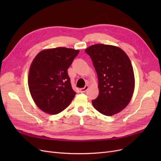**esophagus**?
<instances>
[{"label": "esophagus", "mask_w": 161, "mask_h": 161, "mask_svg": "<svg viewBox=\"0 0 161 161\" xmlns=\"http://www.w3.org/2000/svg\"><path fill=\"white\" fill-rule=\"evenodd\" d=\"M88 89H89V86L88 85H85V86L84 87V88L80 89V92H85L87 90H88Z\"/></svg>", "instance_id": "obj_1"}]
</instances>
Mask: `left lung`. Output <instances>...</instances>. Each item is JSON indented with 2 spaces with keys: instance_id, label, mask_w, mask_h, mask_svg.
Here are the masks:
<instances>
[{
  "instance_id": "8db88e82",
  "label": "left lung",
  "mask_w": 161,
  "mask_h": 161,
  "mask_svg": "<svg viewBox=\"0 0 161 161\" xmlns=\"http://www.w3.org/2000/svg\"><path fill=\"white\" fill-rule=\"evenodd\" d=\"M85 52L92 60L99 80V93L92 100L94 108L111 116L128 105L134 90V75L130 58L121 48L95 44Z\"/></svg>"
}]
</instances>
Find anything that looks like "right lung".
<instances>
[{
    "label": "right lung",
    "mask_w": 161,
    "mask_h": 161,
    "mask_svg": "<svg viewBox=\"0 0 161 161\" xmlns=\"http://www.w3.org/2000/svg\"><path fill=\"white\" fill-rule=\"evenodd\" d=\"M79 53L60 47L43 50L34 58L28 85L34 102L43 111L59 114L74 99L76 92L72 88L68 69Z\"/></svg>",
    "instance_id": "1"
}]
</instances>
